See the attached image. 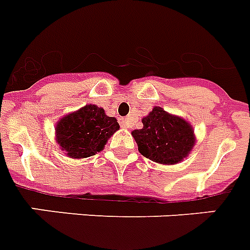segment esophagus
<instances>
[{
    "instance_id": "1",
    "label": "esophagus",
    "mask_w": 250,
    "mask_h": 250,
    "mask_svg": "<svg viewBox=\"0 0 250 250\" xmlns=\"http://www.w3.org/2000/svg\"><path fill=\"white\" fill-rule=\"evenodd\" d=\"M130 120L129 119H121L120 120V124H121V126L123 127H125V129H126V127H130Z\"/></svg>"
}]
</instances>
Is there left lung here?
Here are the masks:
<instances>
[{
    "label": "left lung",
    "mask_w": 250,
    "mask_h": 250,
    "mask_svg": "<svg viewBox=\"0 0 250 250\" xmlns=\"http://www.w3.org/2000/svg\"><path fill=\"white\" fill-rule=\"evenodd\" d=\"M143 127L134 130V137L139 152L155 163H179L192 149V127L183 119L169 115L163 108L155 107L152 112L142 120Z\"/></svg>",
    "instance_id": "8db88e82"
}]
</instances>
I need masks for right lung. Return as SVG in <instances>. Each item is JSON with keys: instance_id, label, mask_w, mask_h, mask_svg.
<instances>
[{"instance_id": "obj_1", "label": "right lung", "mask_w": 250, "mask_h": 250, "mask_svg": "<svg viewBox=\"0 0 250 250\" xmlns=\"http://www.w3.org/2000/svg\"><path fill=\"white\" fill-rule=\"evenodd\" d=\"M119 127L115 117H108L103 108L89 104L58 123L57 141L69 157L83 159L102 151Z\"/></svg>"}]
</instances>
